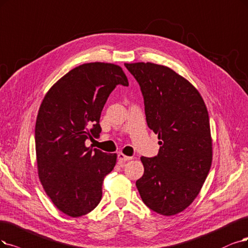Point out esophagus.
<instances>
[{
    "label": "esophagus",
    "instance_id": "esophagus-1",
    "mask_svg": "<svg viewBox=\"0 0 248 248\" xmlns=\"http://www.w3.org/2000/svg\"><path fill=\"white\" fill-rule=\"evenodd\" d=\"M117 159H118V163H119V164H123V163H124L125 161H129V160L133 159V157L126 156V155H124V153H118Z\"/></svg>",
    "mask_w": 248,
    "mask_h": 248
}]
</instances>
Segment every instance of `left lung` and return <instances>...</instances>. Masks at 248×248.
<instances>
[{
    "instance_id": "left-lung-1",
    "label": "left lung",
    "mask_w": 248,
    "mask_h": 248,
    "mask_svg": "<svg viewBox=\"0 0 248 248\" xmlns=\"http://www.w3.org/2000/svg\"><path fill=\"white\" fill-rule=\"evenodd\" d=\"M139 82L146 121L158 135L157 156L141 157L136 182L143 202L162 216H175L197 197L213 161V139L204 101L197 89L170 67L124 63Z\"/></svg>"
}]
</instances>
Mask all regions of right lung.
Masks as SVG:
<instances>
[{
  "instance_id": "add662e5",
  "label": "right lung",
  "mask_w": 248,
  "mask_h": 248,
  "mask_svg": "<svg viewBox=\"0 0 248 248\" xmlns=\"http://www.w3.org/2000/svg\"><path fill=\"white\" fill-rule=\"evenodd\" d=\"M117 85L129 86L123 68L91 62L71 69L51 87L40 106L34 139L43 188L60 212L72 217L92 212L102 197L104 178L116 163L86 146L99 137L101 112Z\"/></svg>"
}]
</instances>
